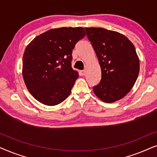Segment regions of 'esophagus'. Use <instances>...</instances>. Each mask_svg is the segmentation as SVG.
Listing matches in <instances>:
<instances>
[{
    "instance_id": "1",
    "label": "esophagus",
    "mask_w": 157,
    "mask_h": 157,
    "mask_svg": "<svg viewBox=\"0 0 157 157\" xmlns=\"http://www.w3.org/2000/svg\"><path fill=\"white\" fill-rule=\"evenodd\" d=\"M85 74H86V71H84V70L80 71V75H81V76H85Z\"/></svg>"
}]
</instances>
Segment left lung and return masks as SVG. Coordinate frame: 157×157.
Returning <instances> with one entry per match:
<instances>
[{
  "label": "left lung",
  "mask_w": 157,
  "mask_h": 157,
  "mask_svg": "<svg viewBox=\"0 0 157 157\" xmlns=\"http://www.w3.org/2000/svg\"><path fill=\"white\" fill-rule=\"evenodd\" d=\"M85 29L101 70V80L93 88L94 94L105 103L121 99L139 76L140 64L134 44L119 32L103 28Z\"/></svg>",
  "instance_id": "obj_1"
}]
</instances>
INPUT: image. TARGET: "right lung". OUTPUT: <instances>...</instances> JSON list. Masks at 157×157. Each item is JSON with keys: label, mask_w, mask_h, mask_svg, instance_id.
Returning a JSON list of instances; mask_svg holds the SVG:
<instances>
[{"label": "right lung", "mask_w": 157, "mask_h": 157, "mask_svg": "<svg viewBox=\"0 0 157 157\" xmlns=\"http://www.w3.org/2000/svg\"><path fill=\"white\" fill-rule=\"evenodd\" d=\"M82 27L53 29L30 42L23 56L22 74L30 94L47 106L69 96L78 73L71 67L72 51L84 37Z\"/></svg>", "instance_id": "add662e5"}]
</instances>
